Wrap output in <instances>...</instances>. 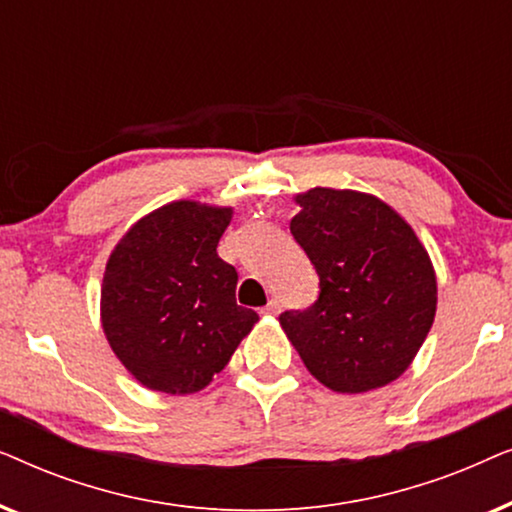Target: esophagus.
<instances>
[{
  "label": "esophagus",
  "mask_w": 512,
  "mask_h": 512,
  "mask_svg": "<svg viewBox=\"0 0 512 512\" xmlns=\"http://www.w3.org/2000/svg\"><path fill=\"white\" fill-rule=\"evenodd\" d=\"M279 312H282V305H279V300H270V303L261 310V314H265V317H277Z\"/></svg>",
  "instance_id": "34e87169"
}]
</instances>
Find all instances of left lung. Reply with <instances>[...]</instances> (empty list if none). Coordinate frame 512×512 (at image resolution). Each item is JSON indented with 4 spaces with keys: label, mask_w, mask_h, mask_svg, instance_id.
Segmentation results:
<instances>
[{
    "label": "left lung",
    "mask_w": 512,
    "mask_h": 512,
    "mask_svg": "<svg viewBox=\"0 0 512 512\" xmlns=\"http://www.w3.org/2000/svg\"><path fill=\"white\" fill-rule=\"evenodd\" d=\"M289 228L319 275V300L279 314L305 368L338 394L387 387L415 361L438 305L431 256L373 193L310 188Z\"/></svg>",
    "instance_id": "obj_1"
}]
</instances>
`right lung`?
Returning a JSON list of instances; mask_svg holds the SVG:
<instances>
[{
    "mask_svg": "<svg viewBox=\"0 0 512 512\" xmlns=\"http://www.w3.org/2000/svg\"><path fill=\"white\" fill-rule=\"evenodd\" d=\"M233 207L174 200L132 223L102 277L100 321L125 370L151 391L205 389L256 326L216 254Z\"/></svg>",
    "mask_w": 512,
    "mask_h": 512,
    "instance_id": "add662e5",
    "label": "right lung"
}]
</instances>
